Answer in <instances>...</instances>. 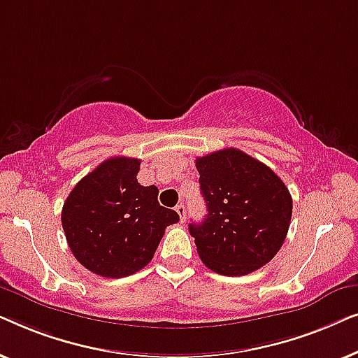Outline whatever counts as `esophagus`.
Here are the masks:
<instances>
[{
  "label": "esophagus",
  "instance_id": "esophagus-1",
  "mask_svg": "<svg viewBox=\"0 0 358 358\" xmlns=\"http://www.w3.org/2000/svg\"><path fill=\"white\" fill-rule=\"evenodd\" d=\"M176 212H178V215H179V218H180V222H185V207L182 203L180 205H178V207H176Z\"/></svg>",
  "mask_w": 358,
  "mask_h": 358
}]
</instances>
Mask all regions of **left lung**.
I'll use <instances>...</instances> for the list:
<instances>
[{
    "mask_svg": "<svg viewBox=\"0 0 358 358\" xmlns=\"http://www.w3.org/2000/svg\"><path fill=\"white\" fill-rule=\"evenodd\" d=\"M207 203L202 223L189 224L202 262L220 275H248L271 262L285 241L292 195L283 180L241 150L195 159Z\"/></svg>",
    "mask_w": 358,
    "mask_h": 358,
    "instance_id": "obj_1",
    "label": "left lung"
}]
</instances>
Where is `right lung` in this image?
<instances>
[{
	"label": "right lung",
	"mask_w": 358,
	"mask_h": 358,
	"mask_svg": "<svg viewBox=\"0 0 358 358\" xmlns=\"http://www.w3.org/2000/svg\"><path fill=\"white\" fill-rule=\"evenodd\" d=\"M140 159L114 156L85 176L68 195L62 227L76 261L87 271L120 278L148 266L174 210L161 207L156 185L136 180Z\"/></svg>",
	"instance_id": "add662e5"
}]
</instances>
